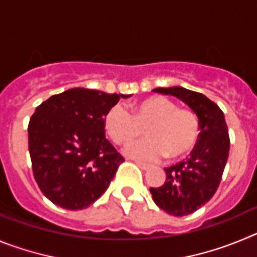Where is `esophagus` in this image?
<instances>
[{
    "label": "esophagus",
    "instance_id": "obj_1",
    "mask_svg": "<svg viewBox=\"0 0 257 257\" xmlns=\"http://www.w3.org/2000/svg\"><path fill=\"white\" fill-rule=\"evenodd\" d=\"M135 163L138 166H139L140 169L142 170H144V171H148L149 169H151V166L149 165H147V163H143V162H139V161H135Z\"/></svg>",
    "mask_w": 257,
    "mask_h": 257
}]
</instances>
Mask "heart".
Returning <instances> with one entry per match:
<instances>
[{
	"instance_id": "b5f03b06",
	"label": "heart",
	"mask_w": 257,
	"mask_h": 257,
	"mask_svg": "<svg viewBox=\"0 0 257 257\" xmlns=\"http://www.w3.org/2000/svg\"><path fill=\"white\" fill-rule=\"evenodd\" d=\"M104 127L117 144H124L145 133L149 138L130 143L124 154L134 160L156 161L161 157L178 160L194 149L199 138L196 113L179 108L165 96H152L139 101L131 114L115 104L104 117Z\"/></svg>"
}]
</instances>
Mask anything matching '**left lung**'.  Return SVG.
<instances>
[{"label": "left lung", "instance_id": "1", "mask_svg": "<svg viewBox=\"0 0 257 257\" xmlns=\"http://www.w3.org/2000/svg\"><path fill=\"white\" fill-rule=\"evenodd\" d=\"M187 104L199 121V138L187 161L165 169L162 187L151 188L156 205L174 216L189 215L207 203L221 181L229 156V134L221 109L199 92L180 86L154 88Z\"/></svg>", "mask_w": 257, "mask_h": 257}]
</instances>
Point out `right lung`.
Wrapping results in <instances>:
<instances>
[{
	"instance_id": "right-lung-1",
	"label": "right lung",
	"mask_w": 257,
	"mask_h": 257,
	"mask_svg": "<svg viewBox=\"0 0 257 257\" xmlns=\"http://www.w3.org/2000/svg\"><path fill=\"white\" fill-rule=\"evenodd\" d=\"M128 96L77 87L36 108L28 124L32 170L52 203L82 210L108 189L124 160L105 138L104 117Z\"/></svg>"
}]
</instances>
